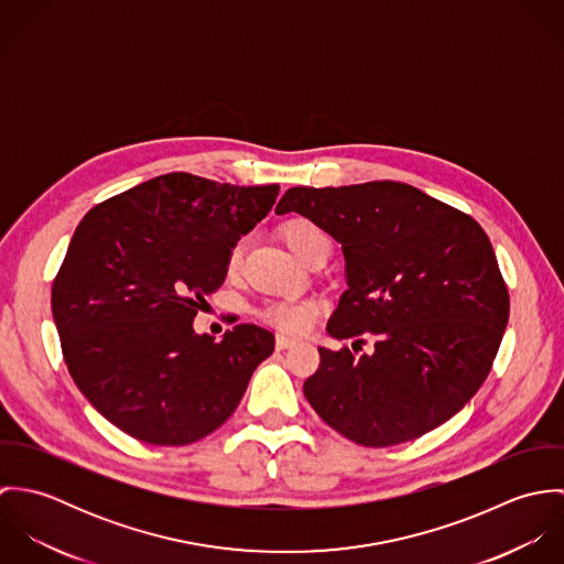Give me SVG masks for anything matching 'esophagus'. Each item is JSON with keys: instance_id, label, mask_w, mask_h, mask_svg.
Here are the masks:
<instances>
[{"instance_id": "esophagus-1", "label": "esophagus", "mask_w": 564, "mask_h": 564, "mask_svg": "<svg viewBox=\"0 0 564 564\" xmlns=\"http://www.w3.org/2000/svg\"><path fill=\"white\" fill-rule=\"evenodd\" d=\"M293 345H297V338H291V336H284V334H278V336H275V347H278V349H289V347H293Z\"/></svg>"}]
</instances>
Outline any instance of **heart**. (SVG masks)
I'll return each instance as SVG.
<instances>
[{
    "mask_svg": "<svg viewBox=\"0 0 564 564\" xmlns=\"http://www.w3.org/2000/svg\"><path fill=\"white\" fill-rule=\"evenodd\" d=\"M282 237L286 245L293 249L297 258H302L306 264L319 256L322 251H329V239L325 237L322 228L308 219H289L282 226ZM242 256H245V241L232 242L226 256V271L230 275H237L241 271ZM319 315L317 302H297V300H273L267 302L260 311L262 322L289 332V334H302L306 332Z\"/></svg>",
    "mask_w": 564,
    "mask_h": 564,
    "instance_id": "1",
    "label": "heart"
}]
</instances>
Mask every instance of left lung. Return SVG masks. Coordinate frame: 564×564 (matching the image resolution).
Segmentation results:
<instances>
[{
    "mask_svg": "<svg viewBox=\"0 0 564 564\" xmlns=\"http://www.w3.org/2000/svg\"><path fill=\"white\" fill-rule=\"evenodd\" d=\"M275 213H300L343 245L349 289L329 336L356 338V347L362 334L376 340L371 356L319 347L304 395L329 427L365 447L400 445L478 393L510 297L474 217L391 180L293 186Z\"/></svg>",
    "mask_w": 564,
    "mask_h": 564,
    "instance_id": "left-lung-1",
    "label": "left lung"
}]
</instances>
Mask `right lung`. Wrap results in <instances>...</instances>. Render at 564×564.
Here are the masks:
<instances>
[{"label": "right lung", "mask_w": 564, "mask_h": 564, "mask_svg": "<svg viewBox=\"0 0 564 564\" xmlns=\"http://www.w3.org/2000/svg\"><path fill=\"white\" fill-rule=\"evenodd\" d=\"M280 186L166 173L90 208L54 278L52 313L67 369L112 425L150 445H188L237 410L275 338L237 325L195 334L226 256Z\"/></svg>", "instance_id": "add662e5"}]
</instances>
